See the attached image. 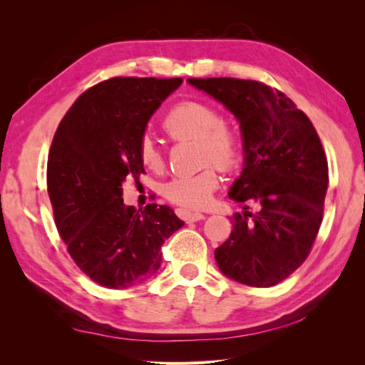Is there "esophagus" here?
<instances>
[{
	"mask_svg": "<svg viewBox=\"0 0 365 365\" xmlns=\"http://www.w3.org/2000/svg\"><path fill=\"white\" fill-rule=\"evenodd\" d=\"M178 213L184 220H187V222H196V220L205 219V216L202 213H197V212H187V210H180Z\"/></svg>",
	"mask_w": 365,
	"mask_h": 365,
	"instance_id": "obj_1",
	"label": "esophagus"
}]
</instances>
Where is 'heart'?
<instances>
[{"label": "heart", "mask_w": 365, "mask_h": 365, "mask_svg": "<svg viewBox=\"0 0 365 365\" xmlns=\"http://www.w3.org/2000/svg\"><path fill=\"white\" fill-rule=\"evenodd\" d=\"M163 130L172 141H196L197 161L204 169L190 176L172 180L164 189L168 200L184 208H204L213 200L219 175L235 170L244 155L240 134L222 118L213 105L200 101H182L173 105L161 120ZM138 158L146 169L160 172L164 157L150 135L138 141Z\"/></svg>", "instance_id": "1"}]
</instances>
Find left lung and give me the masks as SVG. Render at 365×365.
<instances>
[{
	"label": "left lung",
	"instance_id": "8db88e82",
	"mask_svg": "<svg viewBox=\"0 0 365 365\" xmlns=\"http://www.w3.org/2000/svg\"><path fill=\"white\" fill-rule=\"evenodd\" d=\"M222 102L240 121L245 168L230 190L244 213L215 251L227 277L268 288L302 267L324 213L327 158L309 117L263 82L208 77L187 81ZM259 212L251 214L249 205Z\"/></svg>",
	"mask_w": 365,
	"mask_h": 365
}]
</instances>
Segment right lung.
Here are the masks:
<instances>
[{"label": "right lung", "instance_id": "right-lung-1", "mask_svg": "<svg viewBox=\"0 0 365 365\" xmlns=\"http://www.w3.org/2000/svg\"><path fill=\"white\" fill-rule=\"evenodd\" d=\"M181 77H111L82 93L59 123L47 163L54 224L88 277L109 289L146 282L161 245L184 225L170 207L123 204L121 184L145 173L138 141Z\"/></svg>", "mask_w": 365, "mask_h": 365}]
</instances>
